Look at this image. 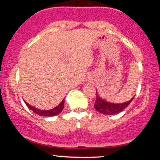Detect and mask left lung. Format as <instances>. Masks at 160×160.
I'll return each instance as SVG.
<instances>
[{"label":"left lung","mask_w":160,"mask_h":160,"mask_svg":"<svg viewBox=\"0 0 160 160\" xmlns=\"http://www.w3.org/2000/svg\"><path fill=\"white\" fill-rule=\"evenodd\" d=\"M135 97V96H134ZM134 97L130 99L128 102H124V103L120 104H113L111 102H108L102 99L101 97H99L96 92V100H95L94 107L95 109L99 113H102V114L105 115H113L117 114V113H120L126 109L128 107V105L132 102L133 100Z\"/></svg>","instance_id":"obj_1"}]
</instances>
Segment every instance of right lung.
<instances>
[{"label":"right lung","mask_w":160,"mask_h":160,"mask_svg":"<svg viewBox=\"0 0 160 160\" xmlns=\"http://www.w3.org/2000/svg\"><path fill=\"white\" fill-rule=\"evenodd\" d=\"M25 103L26 105L28 106V108H29L30 110L34 112V113H37L39 116H42V117H53V116H56L58 114H59L63 110L64 106H65V98L62 101V102L58 104V106H56V108H52V109L50 110H40L38 109V108L33 107V106L30 105L27 103L25 101Z\"/></svg>","instance_id":"right-lung-1"}]
</instances>
